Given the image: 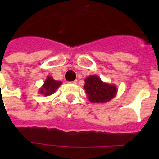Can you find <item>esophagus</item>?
<instances>
[{"label":"esophagus","instance_id":"esophagus-1","mask_svg":"<svg viewBox=\"0 0 159 159\" xmlns=\"http://www.w3.org/2000/svg\"><path fill=\"white\" fill-rule=\"evenodd\" d=\"M77 82V80H75V81H73V82H71L70 83H72V84H76Z\"/></svg>","mask_w":159,"mask_h":159}]
</instances>
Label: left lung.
<instances>
[{
	"mask_svg": "<svg viewBox=\"0 0 159 159\" xmlns=\"http://www.w3.org/2000/svg\"><path fill=\"white\" fill-rule=\"evenodd\" d=\"M84 90L92 103H106L117 94L116 85L102 82L97 75H90L85 79Z\"/></svg>",
	"mask_w": 159,
	"mask_h": 159,
	"instance_id": "obj_1",
	"label": "left lung"
}]
</instances>
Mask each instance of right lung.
Masks as SVG:
<instances>
[{
  "mask_svg": "<svg viewBox=\"0 0 159 159\" xmlns=\"http://www.w3.org/2000/svg\"><path fill=\"white\" fill-rule=\"evenodd\" d=\"M61 85H62V82L56 81L52 77L48 76L43 82V86L39 89V93L45 97H48L53 94Z\"/></svg>",
  "mask_w": 159,
  "mask_h": 159,
  "instance_id": "obj_1",
  "label": "right lung"
}]
</instances>
